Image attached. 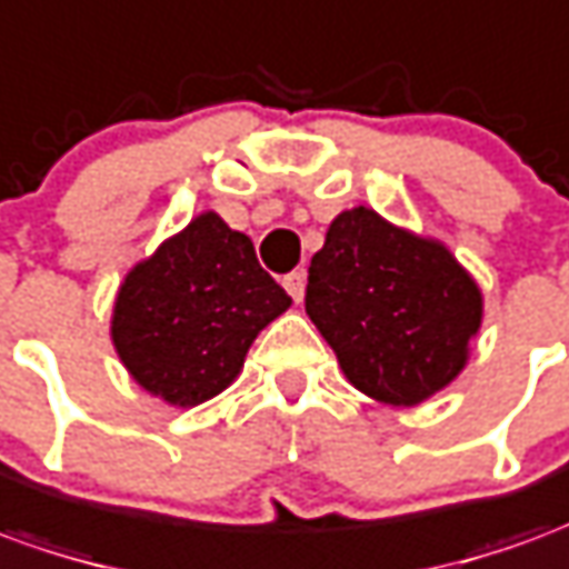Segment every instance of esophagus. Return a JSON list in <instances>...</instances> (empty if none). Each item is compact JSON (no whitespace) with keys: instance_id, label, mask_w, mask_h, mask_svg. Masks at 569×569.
Masks as SVG:
<instances>
[{"instance_id":"esophagus-1","label":"esophagus","mask_w":569,"mask_h":569,"mask_svg":"<svg viewBox=\"0 0 569 569\" xmlns=\"http://www.w3.org/2000/svg\"><path fill=\"white\" fill-rule=\"evenodd\" d=\"M305 283H308V280H305V273L301 271H292V273H286L283 277V286H286V292H289V296H292V301H301V298H305Z\"/></svg>"}]
</instances>
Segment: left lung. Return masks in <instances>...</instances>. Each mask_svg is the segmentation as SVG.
Returning a JSON list of instances; mask_svg holds the SVG:
<instances>
[{
    "label": "left lung",
    "instance_id": "obj_1",
    "mask_svg": "<svg viewBox=\"0 0 569 569\" xmlns=\"http://www.w3.org/2000/svg\"><path fill=\"white\" fill-rule=\"evenodd\" d=\"M305 311L357 391L416 407L468 363L483 292L440 240L357 206L311 258Z\"/></svg>",
    "mask_w": 569,
    "mask_h": 569
}]
</instances>
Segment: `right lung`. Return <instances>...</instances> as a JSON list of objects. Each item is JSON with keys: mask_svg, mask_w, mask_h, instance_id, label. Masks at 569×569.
Listing matches in <instances>:
<instances>
[{"mask_svg": "<svg viewBox=\"0 0 569 569\" xmlns=\"http://www.w3.org/2000/svg\"><path fill=\"white\" fill-rule=\"evenodd\" d=\"M289 305L252 240L209 209L126 273L110 339L147 395L190 409L233 385L258 332Z\"/></svg>", "mask_w": 569, "mask_h": 569, "instance_id": "add662e5", "label": "right lung"}]
</instances>
